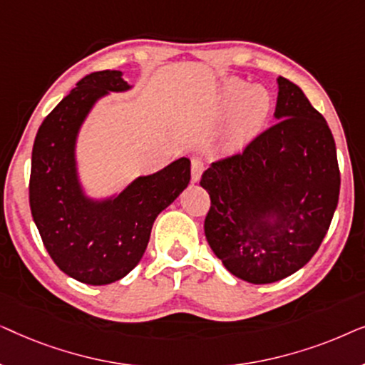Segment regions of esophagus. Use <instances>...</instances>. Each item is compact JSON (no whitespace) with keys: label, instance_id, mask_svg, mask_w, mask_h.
Masks as SVG:
<instances>
[{"label":"esophagus","instance_id":"34e87169","mask_svg":"<svg viewBox=\"0 0 365 365\" xmlns=\"http://www.w3.org/2000/svg\"><path fill=\"white\" fill-rule=\"evenodd\" d=\"M202 173H204V163L197 158L192 159V161H191V178H192V181L197 182L199 179H201Z\"/></svg>","mask_w":365,"mask_h":365}]
</instances>
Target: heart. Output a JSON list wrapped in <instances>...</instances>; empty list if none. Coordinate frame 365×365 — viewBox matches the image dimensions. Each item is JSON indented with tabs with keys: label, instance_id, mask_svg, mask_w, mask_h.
I'll return each instance as SVG.
<instances>
[{
	"label": "heart",
	"instance_id": "b5f03b06",
	"mask_svg": "<svg viewBox=\"0 0 365 365\" xmlns=\"http://www.w3.org/2000/svg\"><path fill=\"white\" fill-rule=\"evenodd\" d=\"M222 111H231L226 146L239 149L256 136L271 109V96L262 86H249L242 79L229 78L219 94Z\"/></svg>",
	"mask_w": 365,
	"mask_h": 365
}]
</instances>
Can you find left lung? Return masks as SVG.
I'll return each mask as SVG.
<instances>
[{
  "label": "left lung",
  "instance_id": "8db88e82",
  "mask_svg": "<svg viewBox=\"0 0 365 365\" xmlns=\"http://www.w3.org/2000/svg\"><path fill=\"white\" fill-rule=\"evenodd\" d=\"M276 123L201 178L204 232L234 276L271 284L306 266L337 207L341 173L326 119L302 89L277 78Z\"/></svg>",
  "mask_w": 365,
  "mask_h": 365
}]
</instances>
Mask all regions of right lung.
<instances>
[{
  "label": "right lung",
  "instance_id": "obj_1",
  "mask_svg": "<svg viewBox=\"0 0 365 365\" xmlns=\"http://www.w3.org/2000/svg\"><path fill=\"white\" fill-rule=\"evenodd\" d=\"M128 89L123 73L114 69L84 76L48 114L33 146V221L54 264L91 286L116 282L138 266L159 212L191 179V161L179 158L161 171L136 178L111 197L84 194L76 163L79 129L99 99Z\"/></svg>",
  "mask_w": 365,
  "mask_h": 365
}]
</instances>
